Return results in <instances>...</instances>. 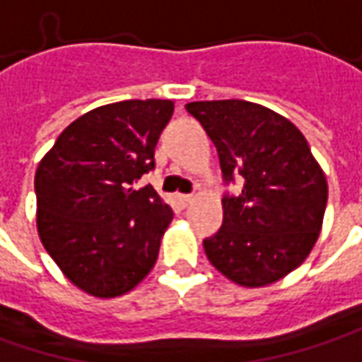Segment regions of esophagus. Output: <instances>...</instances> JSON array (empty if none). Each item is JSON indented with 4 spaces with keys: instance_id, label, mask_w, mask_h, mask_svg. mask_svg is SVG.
<instances>
[{
    "instance_id": "1",
    "label": "esophagus",
    "mask_w": 362,
    "mask_h": 362,
    "mask_svg": "<svg viewBox=\"0 0 362 362\" xmlns=\"http://www.w3.org/2000/svg\"><path fill=\"white\" fill-rule=\"evenodd\" d=\"M177 199H179V204H181L183 208H187L191 202H193V195H183V193H179V195H177Z\"/></svg>"
}]
</instances>
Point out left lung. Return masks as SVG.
Segmentation results:
<instances>
[{
	"mask_svg": "<svg viewBox=\"0 0 362 362\" xmlns=\"http://www.w3.org/2000/svg\"><path fill=\"white\" fill-rule=\"evenodd\" d=\"M185 110L211 138L224 179L244 177L243 193L222 199V228L204 240L209 262L243 287L283 279L312 252L328 202L305 136L252 101H191Z\"/></svg>",
	"mask_w": 362,
	"mask_h": 362,
	"instance_id": "1",
	"label": "left lung"
}]
</instances>
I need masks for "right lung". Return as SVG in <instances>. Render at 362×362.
Wrapping results in <instances>:
<instances>
[{
  "label": "right lung",
  "mask_w": 362,
  "mask_h": 362,
  "mask_svg": "<svg viewBox=\"0 0 362 362\" xmlns=\"http://www.w3.org/2000/svg\"><path fill=\"white\" fill-rule=\"evenodd\" d=\"M171 100H126L95 107L64 128L40 160L36 226L63 275L89 296L132 291L156 262L171 208L138 179L154 169Z\"/></svg>",
  "instance_id": "right-lung-1"
}]
</instances>
